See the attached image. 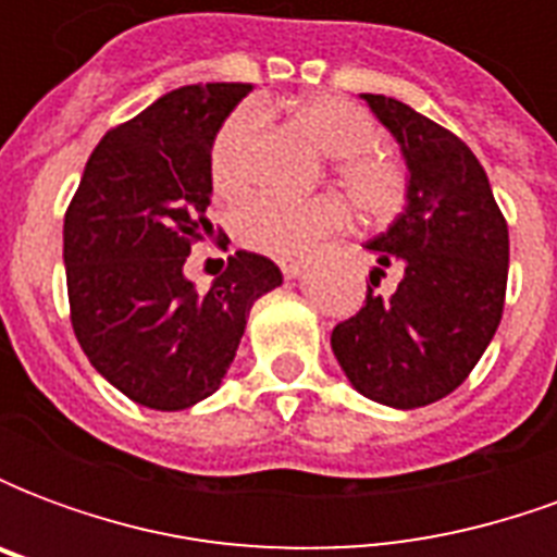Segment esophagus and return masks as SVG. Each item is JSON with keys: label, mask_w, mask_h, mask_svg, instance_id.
Here are the masks:
<instances>
[{"label": "esophagus", "mask_w": 557, "mask_h": 557, "mask_svg": "<svg viewBox=\"0 0 557 557\" xmlns=\"http://www.w3.org/2000/svg\"><path fill=\"white\" fill-rule=\"evenodd\" d=\"M301 268H304L301 259H283V262H280V271H283V277L286 280L298 277V274H301Z\"/></svg>", "instance_id": "1"}]
</instances>
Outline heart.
<instances>
[{"label":"heart","instance_id":"1","mask_svg":"<svg viewBox=\"0 0 557 557\" xmlns=\"http://www.w3.org/2000/svg\"><path fill=\"white\" fill-rule=\"evenodd\" d=\"M292 122L319 151L327 154V170L346 190L355 211L370 223L397 214L409 175L391 151L375 146V122L370 113L339 95H310L292 103ZM259 137V115L253 107H238L223 119L208 148V175L220 196H238L253 178V148ZM346 206L337 196L283 199L256 196L232 214L235 238L256 253L301 256L319 238L343 230Z\"/></svg>","mask_w":557,"mask_h":557}]
</instances>
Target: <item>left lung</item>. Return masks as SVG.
I'll use <instances>...</instances> for the list:
<instances>
[{"instance_id": "obj_1", "label": "left lung", "mask_w": 557, "mask_h": 557, "mask_svg": "<svg viewBox=\"0 0 557 557\" xmlns=\"http://www.w3.org/2000/svg\"><path fill=\"white\" fill-rule=\"evenodd\" d=\"M397 137L409 206L367 244L375 268L367 301L331 331V349L358 394L420 409L454 394L498 331L510 235L474 151L447 127L385 95H363ZM397 267L398 289L374 292Z\"/></svg>"}]
</instances>
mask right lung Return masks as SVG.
I'll return each mask as SVG.
<instances>
[{
  "label": "right lung",
  "mask_w": 557,
  "mask_h": 557,
  "mask_svg": "<svg viewBox=\"0 0 557 557\" xmlns=\"http://www.w3.org/2000/svg\"><path fill=\"white\" fill-rule=\"evenodd\" d=\"M250 83L163 95L91 151L65 211L71 325L91 367L127 399L190 409L230 370L256 298L283 283L268 256L238 250L211 289L182 268L211 232L208 148Z\"/></svg>",
  "instance_id": "right-lung-1"
}]
</instances>
